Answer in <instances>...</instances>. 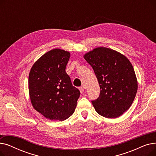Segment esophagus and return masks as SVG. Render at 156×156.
Returning <instances> with one entry per match:
<instances>
[{
  "label": "esophagus",
  "instance_id": "obj_1",
  "mask_svg": "<svg viewBox=\"0 0 156 156\" xmlns=\"http://www.w3.org/2000/svg\"><path fill=\"white\" fill-rule=\"evenodd\" d=\"M79 90H80V92H81V94H82V93H83V92H84L85 88H84V87H80V88H79Z\"/></svg>",
  "mask_w": 156,
  "mask_h": 156
}]
</instances>
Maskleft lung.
<instances>
[{
    "label": "left lung",
    "mask_w": 156,
    "mask_h": 156,
    "mask_svg": "<svg viewBox=\"0 0 156 156\" xmlns=\"http://www.w3.org/2000/svg\"><path fill=\"white\" fill-rule=\"evenodd\" d=\"M83 57L92 67L101 89L99 97L92 101L96 112L107 118L121 116L132 104L138 89L132 64L125 55L104 47Z\"/></svg>",
    "instance_id": "8db88e82"
}]
</instances>
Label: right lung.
<instances>
[{
	"instance_id": "1",
	"label": "right lung",
	"mask_w": 156,
	"mask_h": 156,
	"mask_svg": "<svg viewBox=\"0 0 156 156\" xmlns=\"http://www.w3.org/2000/svg\"><path fill=\"white\" fill-rule=\"evenodd\" d=\"M70 53L55 48L34 63L28 78L30 101L34 108L50 120L64 121L75 112L80 95L66 72Z\"/></svg>"
}]
</instances>
